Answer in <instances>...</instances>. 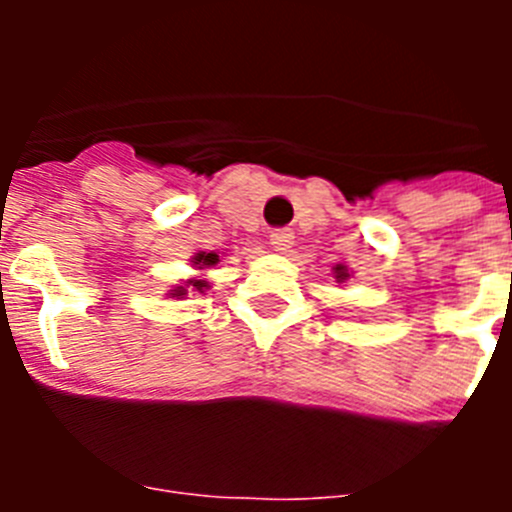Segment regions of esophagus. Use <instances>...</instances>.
<instances>
[{"instance_id": "34e87169", "label": "esophagus", "mask_w": 512, "mask_h": 512, "mask_svg": "<svg viewBox=\"0 0 512 512\" xmlns=\"http://www.w3.org/2000/svg\"><path fill=\"white\" fill-rule=\"evenodd\" d=\"M271 246H274V251H287V248H292V243H295V235H292V230L289 228H279L271 233Z\"/></svg>"}]
</instances>
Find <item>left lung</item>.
I'll use <instances>...</instances> for the list:
<instances>
[{"label": "left lung", "mask_w": 512, "mask_h": 512, "mask_svg": "<svg viewBox=\"0 0 512 512\" xmlns=\"http://www.w3.org/2000/svg\"><path fill=\"white\" fill-rule=\"evenodd\" d=\"M348 274H346V269H343V266H336V279L338 282H343V279H346Z\"/></svg>", "instance_id": "8db88e82"}]
</instances>
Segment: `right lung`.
<instances>
[{
  "instance_id": "obj_1",
  "label": "right lung",
  "mask_w": 512,
  "mask_h": 512,
  "mask_svg": "<svg viewBox=\"0 0 512 512\" xmlns=\"http://www.w3.org/2000/svg\"><path fill=\"white\" fill-rule=\"evenodd\" d=\"M217 261H220V259H217V253H205V251H202V253H197V256H194L192 264L197 266V269H212V266H215ZM187 287L200 289V292H202V289L207 287V282H205V279H189ZM171 292H174L176 297L187 295V289H184V287H176V289H171Z\"/></svg>"
}]
</instances>
